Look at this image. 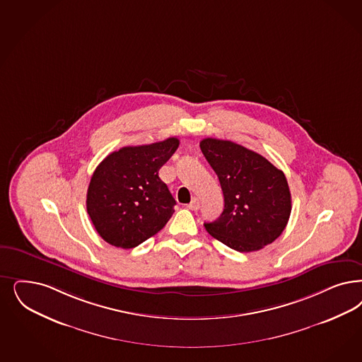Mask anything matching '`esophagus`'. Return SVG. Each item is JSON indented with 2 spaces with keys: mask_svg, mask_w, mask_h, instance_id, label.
Returning <instances> with one entry per match:
<instances>
[{
  "mask_svg": "<svg viewBox=\"0 0 362 362\" xmlns=\"http://www.w3.org/2000/svg\"><path fill=\"white\" fill-rule=\"evenodd\" d=\"M189 210H192V211H198L200 209V200L199 198H194V199L191 200V203L187 206Z\"/></svg>",
  "mask_w": 362,
  "mask_h": 362,
  "instance_id": "esophagus-1",
  "label": "esophagus"
}]
</instances>
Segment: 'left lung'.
<instances>
[{"label": "left lung", "instance_id": "left-lung-1", "mask_svg": "<svg viewBox=\"0 0 362 362\" xmlns=\"http://www.w3.org/2000/svg\"><path fill=\"white\" fill-rule=\"evenodd\" d=\"M212 170L219 177L225 209L211 223V237L239 252L258 251L285 230L291 195L285 174L262 155L230 140L207 137L200 141Z\"/></svg>", "mask_w": 362, "mask_h": 362}]
</instances>
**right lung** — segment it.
<instances>
[{"mask_svg": "<svg viewBox=\"0 0 362 362\" xmlns=\"http://www.w3.org/2000/svg\"><path fill=\"white\" fill-rule=\"evenodd\" d=\"M177 147L176 137L123 147L96 167L88 187L87 211L105 242L132 249L170 221L176 202L158 174Z\"/></svg>", "mask_w": 362, "mask_h": 362, "instance_id": "add662e5", "label": "right lung"}]
</instances>
